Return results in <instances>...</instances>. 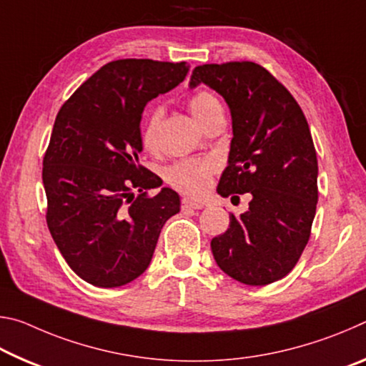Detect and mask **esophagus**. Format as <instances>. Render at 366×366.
Returning <instances> with one entry per match:
<instances>
[{
    "mask_svg": "<svg viewBox=\"0 0 366 366\" xmlns=\"http://www.w3.org/2000/svg\"><path fill=\"white\" fill-rule=\"evenodd\" d=\"M182 208L184 209H202L203 205L195 200H190V198H184L182 200Z\"/></svg>",
    "mask_w": 366,
    "mask_h": 366,
    "instance_id": "1",
    "label": "esophagus"
}]
</instances>
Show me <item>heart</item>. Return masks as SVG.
<instances>
[{"instance_id":"b5f03b06","label":"heart","mask_w":366,"mask_h":366,"mask_svg":"<svg viewBox=\"0 0 366 366\" xmlns=\"http://www.w3.org/2000/svg\"><path fill=\"white\" fill-rule=\"evenodd\" d=\"M221 104L213 94L207 90L197 92L190 97L189 109L198 124L205 122ZM164 111L161 107H154L145 116L144 126H142V144L147 150H157L159 144V127L163 121ZM214 171V163L209 159H182L169 166L166 171V179L182 194L192 197L202 195L208 189L209 179Z\"/></svg>"}]
</instances>
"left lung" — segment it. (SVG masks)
Returning <instances> with one entry per match:
<instances>
[{"mask_svg": "<svg viewBox=\"0 0 366 366\" xmlns=\"http://www.w3.org/2000/svg\"><path fill=\"white\" fill-rule=\"evenodd\" d=\"M205 84L224 98L232 117L227 168L218 194H249V209L229 214L212 240L219 268L247 286L282 280L310 239L318 203V161L303 111L259 64L197 66L190 89Z\"/></svg>", "mask_w": 366, "mask_h": 366, "instance_id": "obj_1", "label": "left lung"}]
</instances>
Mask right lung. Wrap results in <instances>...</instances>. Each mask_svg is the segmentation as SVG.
Here are the masks:
<instances>
[{
	"mask_svg": "<svg viewBox=\"0 0 366 366\" xmlns=\"http://www.w3.org/2000/svg\"><path fill=\"white\" fill-rule=\"evenodd\" d=\"M187 63L117 59L61 107L43 158L46 224L66 263L97 287H119L152 262L174 190L139 163L147 103L182 82ZM139 195L134 197V192Z\"/></svg>",
	"mask_w": 366,
	"mask_h": 366,
	"instance_id": "obj_1",
	"label": "right lung"
}]
</instances>
